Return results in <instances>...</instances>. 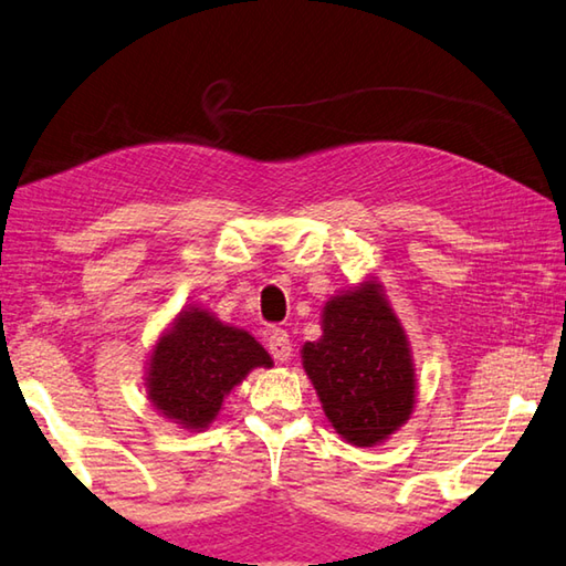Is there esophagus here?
<instances>
[{"label":"esophagus","instance_id":"1","mask_svg":"<svg viewBox=\"0 0 566 566\" xmlns=\"http://www.w3.org/2000/svg\"><path fill=\"white\" fill-rule=\"evenodd\" d=\"M268 348H270L272 358H274L276 363L290 360V356H292V340H290V334H286L284 328H274L272 334H270V338H268Z\"/></svg>","mask_w":566,"mask_h":566}]
</instances>
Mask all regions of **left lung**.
Returning a JSON list of instances; mask_svg holds the SVG:
<instances>
[{
  "mask_svg": "<svg viewBox=\"0 0 566 566\" xmlns=\"http://www.w3.org/2000/svg\"><path fill=\"white\" fill-rule=\"evenodd\" d=\"M318 340L302 348L331 427L356 447H375L415 409V363L400 318L382 286L368 280L331 298Z\"/></svg>",
  "mask_w": 566,
  "mask_h": 566,
  "instance_id": "obj_1",
  "label": "left lung"
}]
</instances>
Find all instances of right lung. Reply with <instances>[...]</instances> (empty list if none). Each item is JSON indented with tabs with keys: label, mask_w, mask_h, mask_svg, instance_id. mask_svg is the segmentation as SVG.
<instances>
[{
	"label": "right lung",
	"mask_w": 566,
	"mask_h": 566,
	"mask_svg": "<svg viewBox=\"0 0 566 566\" xmlns=\"http://www.w3.org/2000/svg\"><path fill=\"white\" fill-rule=\"evenodd\" d=\"M254 368H272L270 353L248 331L206 308H188L159 336L147 368L154 409L184 429H206L223 400Z\"/></svg>",
	"instance_id": "1"
}]
</instances>
